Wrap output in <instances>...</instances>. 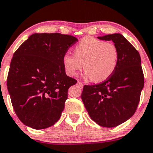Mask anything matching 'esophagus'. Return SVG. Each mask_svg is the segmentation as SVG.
Here are the masks:
<instances>
[{"mask_svg": "<svg viewBox=\"0 0 153 153\" xmlns=\"http://www.w3.org/2000/svg\"><path fill=\"white\" fill-rule=\"evenodd\" d=\"M77 85H78L79 87L81 88H82V87H83V84H82L81 82H79V81H78V82H77Z\"/></svg>", "mask_w": 153, "mask_h": 153, "instance_id": "esophagus-1", "label": "esophagus"}]
</instances>
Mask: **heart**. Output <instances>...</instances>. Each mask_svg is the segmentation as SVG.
<instances>
[{
	"instance_id": "1",
	"label": "heart",
	"mask_w": 153,
	"mask_h": 153,
	"mask_svg": "<svg viewBox=\"0 0 153 153\" xmlns=\"http://www.w3.org/2000/svg\"><path fill=\"white\" fill-rule=\"evenodd\" d=\"M73 52L74 56L65 53L62 57L64 68L69 76H76L84 65L86 78L102 82L109 78L117 67V47L104 40L85 37L75 45Z\"/></svg>"
}]
</instances>
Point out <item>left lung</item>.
<instances>
[{"mask_svg": "<svg viewBox=\"0 0 153 153\" xmlns=\"http://www.w3.org/2000/svg\"><path fill=\"white\" fill-rule=\"evenodd\" d=\"M112 40L118 51L117 65L106 81L85 85L81 98L91 118L99 126L114 128L129 120L138 105L144 75L138 51L120 33L97 37Z\"/></svg>", "mask_w": 153, "mask_h": 153, "instance_id": "8db88e82", "label": "left lung"}]
</instances>
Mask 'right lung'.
I'll return each instance as SVG.
<instances>
[{
  "mask_svg": "<svg viewBox=\"0 0 153 153\" xmlns=\"http://www.w3.org/2000/svg\"><path fill=\"white\" fill-rule=\"evenodd\" d=\"M78 40L69 35L34 33L14 53L7 86L20 120L36 130L61 116L68 91L77 80L66 75L62 57Z\"/></svg>",
  "mask_w": 153,
  "mask_h": 153,
  "instance_id": "obj_1",
  "label": "right lung"
}]
</instances>
